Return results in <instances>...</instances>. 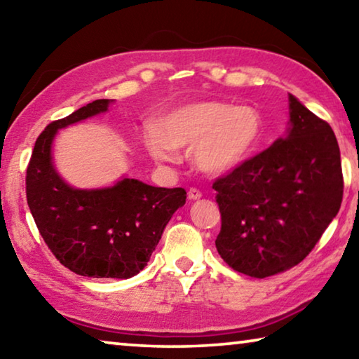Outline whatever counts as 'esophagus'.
Masks as SVG:
<instances>
[{
	"mask_svg": "<svg viewBox=\"0 0 359 359\" xmlns=\"http://www.w3.org/2000/svg\"><path fill=\"white\" fill-rule=\"evenodd\" d=\"M203 196V193L198 190V188H190V190H188V199H191V201H194V199H199Z\"/></svg>",
	"mask_w": 359,
	"mask_h": 359,
	"instance_id": "34e87169",
	"label": "esophagus"
}]
</instances>
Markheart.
I'll use <instances>...</instances> for the list:
<instances>
[{
  "label": "heart",
  "instance_id": "heart-1",
  "mask_svg": "<svg viewBox=\"0 0 359 359\" xmlns=\"http://www.w3.org/2000/svg\"><path fill=\"white\" fill-rule=\"evenodd\" d=\"M261 136V117L252 107L199 101L172 109L144 128V145L156 161H174L175 147H193L201 171L223 174L242 165Z\"/></svg>",
  "mask_w": 359,
  "mask_h": 359
}]
</instances>
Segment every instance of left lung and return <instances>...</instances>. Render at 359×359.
I'll use <instances>...</instances> for the list:
<instances>
[{
	"mask_svg": "<svg viewBox=\"0 0 359 359\" xmlns=\"http://www.w3.org/2000/svg\"><path fill=\"white\" fill-rule=\"evenodd\" d=\"M290 130L212 188L222 214L224 263L264 278L299 264L337 215L344 194L336 135L290 95Z\"/></svg>",
	"mask_w": 359,
	"mask_h": 359,
	"instance_id": "left-lung-1",
	"label": "left lung"
}]
</instances>
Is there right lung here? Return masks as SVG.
I'll return each instance as SVG.
<instances>
[{
  "instance_id": "obj_1",
  "label": "right lung",
  "mask_w": 359,
  "mask_h": 359,
  "mask_svg": "<svg viewBox=\"0 0 359 359\" xmlns=\"http://www.w3.org/2000/svg\"><path fill=\"white\" fill-rule=\"evenodd\" d=\"M109 102H88L46 126L27 168V201L42 239L65 267L83 277L130 278L147 266L163 229L185 204L187 191L136 179L76 190L60 179L50 155L57 131L106 112Z\"/></svg>"
}]
</instances>
